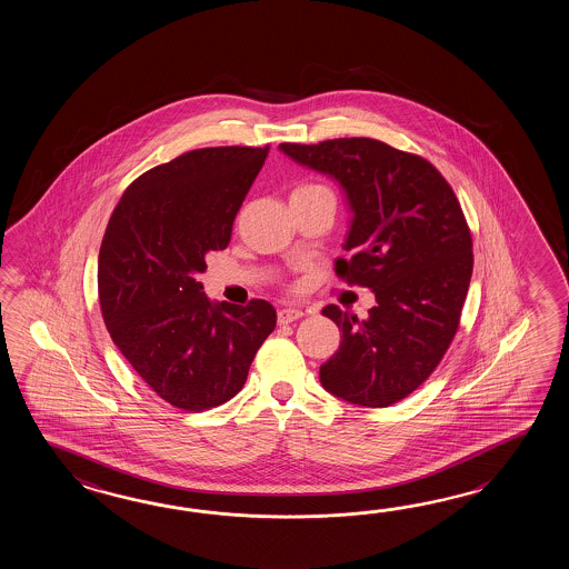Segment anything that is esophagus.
I'll list each match as a JSON object with an SVG mask.
<instances>
[{"label":"esophagus","instance_id":"obj_1","mask_svg":"<svg viewBox=\"0 0 569 569\" xmlns=\"http://www.w3.org/2000/svg\"><path fill=\"white\" fill-rule=\"evenodd\" d=\"M301 309H295V307H287V309H280L279 311V323L280 326H287V323H292V321H297V319H301L302 317Z\"/></svg>","mask_w":569,"mask_h":569}]
</instances>
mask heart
Returning <instances> with one entry per match:
<instances>
[{
  "mask_svg": "<svg viewBox=\"0 0 569 569\" xmlns=\"http://www.w3.org/2000/svg\"><path fill=\"white\" fill-rule=\"evenodd\" d=\"M315 193H331L326 184L321 182H301L299 187H295L292 194H315Z\"/></svg>",
  "mask_w": 569,
  "mask_h": 569,
  "instance_id": "obj_1",
  "label": "heart"
}]
</instances>
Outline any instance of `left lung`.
Segmentation results:
<instances>
[{"label":"left lung","mask_w":569,"mask_h":569,"mask_svg":"<svg viewBox=\"0 0 569 569\" xmlns=\"http://www.w3.org/2000/svg\"><path fill=\"white\" fill-rule=\"evenodd\" d=\"M287 157L333 177L353 219L336 274L375 290L358 319L338 305L323 315L341 331L319 368L321 385L360 407H390L423 385L460 327L472 279V233L443 174L423 157L372 138L282 142Z\"/></svg>","instance_id":"1"}]
</instances>
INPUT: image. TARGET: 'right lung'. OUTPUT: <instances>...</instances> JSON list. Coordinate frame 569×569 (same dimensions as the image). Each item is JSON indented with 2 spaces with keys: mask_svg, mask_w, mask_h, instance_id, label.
Returning <instances> with one entry per match:
<instances>
[{
  "mask_svg": "<svg viewBox=\"0 0 569 569\" xmlns=\"http://www.w3.org/2000/svg\"><path fill=\"white\" fill-rule=\"evenodd\" d=\"M268 150L199 148L146 170L106 228L97 290L109 336L136 375L182 411L236 397L277 326L270 302H211L197 280L207 252L228 248Z\"/></svg>",
  "mask_w": 569,
  "mask_h": 569,
  "instance_id": "obj_1",
  "label": "right lung"
}]
</instances>
